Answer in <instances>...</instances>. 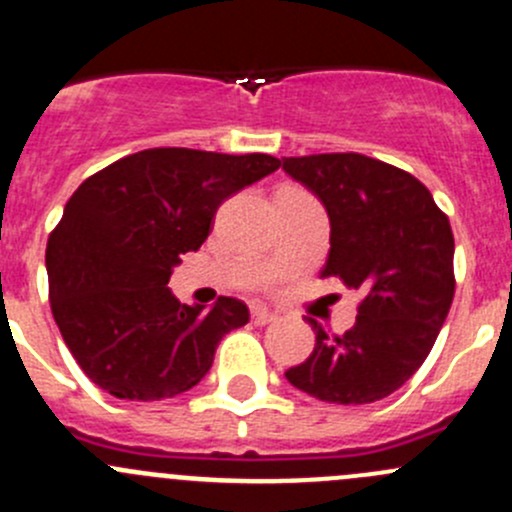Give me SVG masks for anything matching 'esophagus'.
<instances>
[{
    "label": "esophagus",
    "mask_w": 512,
    "mask_h": 512,
    "mask_svg": "<svg viewBox=\"0 0 512 512\" xmlns=\"http://www.w3.org/2000/svg\"><path fill=\"white\" fill-rule=\"evenodd\" d=\"M252 322L260 324V327H265V324L277 322V314L270 312L267 307H252Z\"/></svg>",
    "instance_id": "esophagus-1"
}]
</instances>
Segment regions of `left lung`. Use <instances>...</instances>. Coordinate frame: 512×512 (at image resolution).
<instances>
[{
	"instance_id": "8db88e82",
	"label": "left lung",
	"mask_w": 512,
	"mask_h": 512,
	"mask_svg": "<svg viewBox=\"0 0 512 512\" xmlns=\"http://www.w3.org/2000/svg\"><path fill=\"white\" fill-rule=\"evenodd\" d=\"M282 170L312 190L329 215L322 277L359 289L356 322L342 337L317 334L287 381L327 404L386 399L416 374L453 302V232L426 185L361 153L282 158Z\"/></svg>"
}]
</instances>
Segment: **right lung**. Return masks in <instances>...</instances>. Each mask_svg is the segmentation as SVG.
<instances>
[{
  "mask_svg": "<svg viewBox=\"0 0 512 512\" xmlns=\"http://www.w3.org/2000/svg\"><path fill=\"white\" fill-rule=\"evenodd\" d=\"M277 168L267 153L148 148L76 188L46 242V272L56 327L98 389L160 401L208 374L220 339L250 319L247 304H180L168 280L208 240L220 203Z\"/></svg>",
  "mask_w": 512,
  "mask_h": 512,
  "instance_id": "obj_1",
  "label": "right lung"
}]
</instances>
